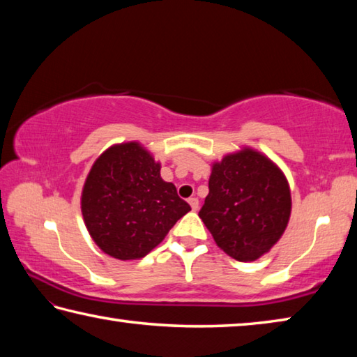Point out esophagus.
Returning a JSON list of instances; mask_svg holds the SVG:
<instances>
[{
  "mask_svg": "<svg viewBox=\"0 0 357 357\" xmlns=\"http://www.w3.org/2000/svg\"><path fill=\"white\" fill-rule=\"evenodd\" d=\"M188 202H190V205H191V210H192V211H196V210L199 208V199H197V197H190Z\"/></svg>",
  "mask_w": 357,
  "mask_h": 357,
  "instance_id": "obj_1",
  "label": "esophagus"
}]
</instances>
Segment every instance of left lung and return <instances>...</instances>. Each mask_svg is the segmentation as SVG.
Returning a JSON list of instances; mask_svg holds the SVG:
<instances>
[{
  "instance_id": "left-lung-1",
  "label": "left lung",
  "mask_w": 357,
  "mask_h": 357,
  "mask_svg": "<svg viewBox=\"0 0 357 357\" xmlns=\"http://www.w3.org/2000/svg\"><path fill=\"white\" fill-rule=\"evenodd\" d=\"M208 196L199 218L224 252L254 261L284 235L291 213L287 177L276 162L251 147L211 165Z\"/></svg>"
}]
</instances>
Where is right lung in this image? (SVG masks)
I'll list each match as a JSON object with an SVG mask.
<instances>
[{"instance_id":"obj_1","label":"right lung","mask_w":357,"mask_h":357,"mask_svg":"<svg viewBox=\"0 0 357 357\" xmlns=\"http://www.w3.org/2000/svg\"><path fill=\"white\" fill-rule=\"evenodd\" d=\"M161 165L139 142L114 144L93 162L81 192L86 229L105 254L119 260L147 255L191 207Z\"/></svg>"}]
</instances>
